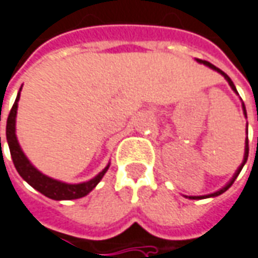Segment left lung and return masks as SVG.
<instances>
[{
  "mask_svg": "<svg viewBox=\"0 0 258 258\" xmlns=\"http://www.w3.org/2000/svg\"><path fill=\"white\" fill-rule=\"evenodd\" d=\"M198 61H200V62H203V64H205V66H208V67H210V68H212V70H215V71H218V73H219V74H222L223 77H225V79H226V81H228V82H229L230 88H232V89H233V91H235L236 93H237V91H236L235 85H233V82H232V79H230L229 77H228V75H226V74L223 73L222 70H219V68H217V67H215V66H212V64H211V62H208V61H203V60H198ZM243 111H244V116H246V107H244V104H243ZM247 156H248V141H246V151H244V159H243L242 166H240V167H239V169H237V170H236L235 176H233V179L230 180V181H229V183H228V184L225 185V187H223V188H221V190H219V191H217V192H212V194H210V196H203V197H188V198H191V200H197V198L217 197V196H219V194H222V192L226 191V190H228V188H229L230 185L233 184V181H235L236 177H237V176H239V173H240V170H242V167L244 166V163H246V160H247Z\"/></svg>",
  "mask_w": 258,
  "mask_h": 258,
  "instance_id": "left-lung-1",
  "label": "left lung"
}]
</instances>
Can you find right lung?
<instances>
[{"label": "right lung", "instance_id": "obj_1", "mask_svg": "<svg viewBox=\"0 0 258 258\" xmlns=\"http://www.w3.org/2000/svg\"><path fill=\"white\" fill-rule=\"evenodd\" d=\"M19 95H21V91H19L18 96H16L15 103L12 106L8 120H7V141H8V145H10L12 162H14L18 173L33 188H36L37 191H40L41 194H44L46 197L51 198V200L60 201V200H77V198L85 197L86 194H89L96 187L99 181L102 180L104 173L107 172V169H109V165L104 167L96 177H93V179L89 180V181H85V183H79V184H67V183H62V181H58V180L50 179L47 176H44L43 173L39 172L29 162L28 158L25 156L22 149L19 147V144H18V140H16L15 118Z\"/></svg>", "mask_w": 258, "mask_h": 258}]
</instances>
